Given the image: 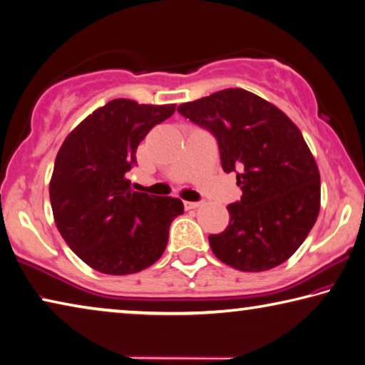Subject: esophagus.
<instances>
[{"label": "esophagus", "mask_w": 365, "mask_h": 365, "mask_svg": "<svg viewBox=\"0 0 365 365\" xmlns=\"http://www.w3.org/2000/svg\"><path fill=\"white\" fill-rule=\"evenodd\" d=\"M183 206H185V209H197L200 206H202V202H197V201H185L183 202Z\"/></svg>", "instance_id": "obj_1"}]
</instances>
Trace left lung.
Segmentation results:
<instances>
[{"label": "left lung", "mask_w": 365, "mask_h": 365, "mask_svg": "<svg viewBox=\"0 0 365 365\" xmlns=\"http://www.w3.org/2000/svg\"><path fill=\"white\" fill-rule=\"evenodd\" d=\"M178 113L211 132L222 169L237 172L242 200L230 222L209 235L217 259L243 272L274 269L294 255L320 209V174L299 128L282 110L243 88L183 103Z\"/></svg>", "instance_id": "obj_1"}]
</instances>
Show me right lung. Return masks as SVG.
I'll list each match as a JSON object with an SVG mask.
<instances>
[{
	"instance_id": "obj_1",
	"label": "right lung",
	"mask_w": 365,
	"mask_h": 365,
	"mask_svg": "<svg viewBox=\"0 0 365 365\" xmlns=\"http://www.w3.org/2000/svg\"><path fill=\"white\" fill-rule=\"evenodd\" d=\"M175 104L109 101L67 135L49 182L56 227L69 248L101 274L128 275L150 267L168 246L169 227L183 214L178 197L133 191L127 172L148 132Z\"/></svg>"
}]
</instances>
